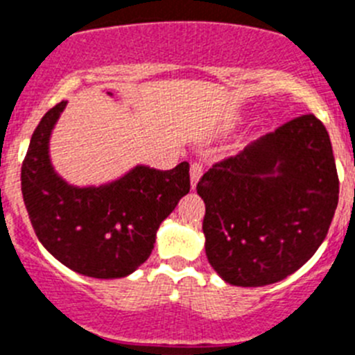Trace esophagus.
I'll return each mask as SVG.
<instances>
[{"label":"esophagus","instance_id":"obj_1","mask_svg":"<svg viewBox=\"0 0 355 355\" xmlns=\"http://www.w3.org/2000/svg\"><path fill=\"white\" fill-rule=\"evenodd\" d=\"M201 175H203V164H201V162H193V164H191V185H193V189L196 187Z\"/></svg>","mask_w":355,"mask_h":355}]
</instances>
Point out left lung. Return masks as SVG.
Masks as SVG:
<instances>
[{
    "mask_svg": "<svg viewBox=\"0 0 355 355\" xmlns=\"http://www.w3.org/2000/svg\"><path fill=\"white\" fill-rule=\"evenodd\" d=\"M209 263L226 283L265 286L315 254L340 194L324 123L302 114L200 178Z\"/></svg>",
    "mask_w": 355,
    "mask_h": 355,
    "instance_id": "8db88e82",
    "label": "left lung"
}]
</instances>
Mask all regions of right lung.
I'll use <instances>...</instances> for the list:
<instances>
[{
	"mask_svg": "<svg viewBox=\"0 0 355 355\" xmlns=\"http://www.w3.org/2000/svg\"><path fill=\"white\" fill-rule=\"evenodd\" d=\"M67 102L51 107L31 136L21 189L38 241L83 276H129L150 257L159 225L189 193V162L168 171L136 166L101 187H74L54 173L49 136Z\"/></svg>",
	"mask_w": 355,
	"mask_h": 355,
	"instance_id": "obj_1",
	"label": "right lung"
}]
</instances>
